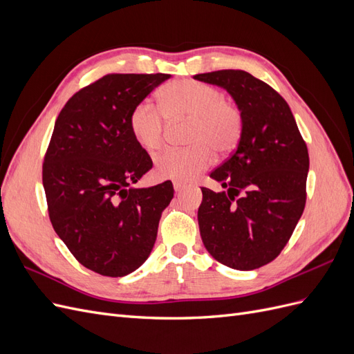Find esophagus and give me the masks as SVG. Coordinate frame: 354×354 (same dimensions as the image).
I'll return each mask as SVG.
<instances>
[{"instance_id":"obj_1","label":"esophagus","mask_w":354,"mask_h":354,"mask_svg":"<svg viewBox=\"0 0 354 354\" xmlns=\"http://www.w3.org/2000/svg\"><path fill=\"white\" fill-rule=\"evenodd\" d=\"M185 187H186L185 183H180V181H174V190L176 192H181Z\"/></svg>"}]
</instances>
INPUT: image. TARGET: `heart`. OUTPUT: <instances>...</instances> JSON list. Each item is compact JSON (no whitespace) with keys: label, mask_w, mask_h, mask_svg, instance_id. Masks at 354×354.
Instances as JSON below:
<instances>
[{"label":"heart","mask_w":354,"mask_h":354,"mask_svg":"<svg viewBox=\"0 0 354 354\" xmlns=\"http://www.w3.org/2000/svg\"><path fill=\"white\" fill-rule=\"evenodd\" d=\"M159 108L138 102L130 112L128 125L134 140L149 152L158 151L165 140V120H189L185 149H168L156 156L155 169L162 178L194 180L214 160V152H232L241 140L243 115L239 106L223 97V93L194 80L173 81L158 93Z\"/></svg>","instance_id":"1"}]
</instances>
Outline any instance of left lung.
I'll return each instance as SVG.
<instances>
[{
  "label": "left lung",
  "instance_id": "8db88e82",
  "mask_svg": "<svg viewBox=\"0 0 354 354\" xmlns=\"http://www.w3.org/2000/svg\"><path fill=\"white\" fill-rule=\"evenodd\" d=\"M226 88L243 115L239 145L202 187L199 230L207 251L236 270H254L285 248L306 207L308 151L294 115L269 84L239 69L198 73Z\"/></svg>",
  "mask_w": 354,
  "mask_h": 354
}]
</instances>
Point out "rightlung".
Instances as JSON below:
<instances>
[{
    "instance_id": "add662e5",
    "label": "right lung",
    "mask_w": 354,
    "mask_h": 354,
    "mask_svg": "<svg viewBox=\"0 0 354 354\" xmlns=\"http://www.w3.org/2000/svg\"><path fill=\"white\" fill-rule=\"evenodd\" d=\"M168 73H108L60 111L42 162L50 221L71 254L102 276L138 269L156 241L173 183L136 189L152 159L128 118Z\"/></svg>"
}]
</instances>
